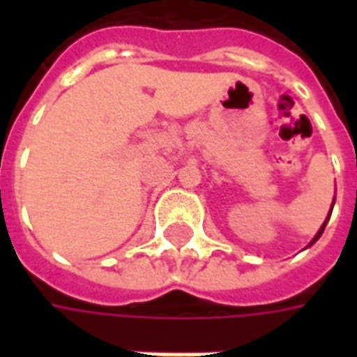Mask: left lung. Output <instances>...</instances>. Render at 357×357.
<instances>
[{
    "mask_svg": "<svg viewBox=\"0 0 357 357\" xmlns=\"http://www.w3.org/2000/svg\"><path fill=\"white\" fill-rule=\"evenodd\" d=\"M331 212H333V206H331ZM329 216H331V214H329ZM329 216H327V220H329ZM327 220H325V222H323V225H321V227H319V231H317V235H315L314 241H312V243H310V245H314L315 241H317V239H319V237H321L323 229H325V225H327Z\"/></svg>",
    "mask_w": 357,
    "mask_h": 357,
    "instance_id": "obj_1",
    "label": "left lung"
}]
</instances>
